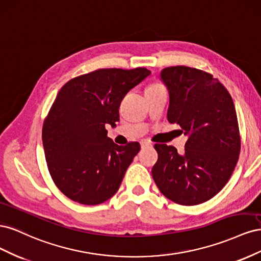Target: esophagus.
I'll use <instances>...</instances> for the list:
<instances>
[{
	"label": "esophagus",
	"instance_id": "1",
	"mask_svg": "<svg viewBox=\"0 0 261 261\" xmlns=\"http://www.w3.org/2000/svg\"><path fill=\"white\" fill-rule=\"evenodd\" d=\"M140 146H141V148H146V147L151 146V144H150L149 141H147V140H141L140 141Z\"/></svg>",
	"mask_w": 261,
	"mask_h": 261
}]
</instances>
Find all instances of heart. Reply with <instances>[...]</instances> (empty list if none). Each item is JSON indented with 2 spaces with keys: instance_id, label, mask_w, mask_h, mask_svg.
Masks as SVG:
<instances>
[{
  "instance_id": "obj_1",
  "label": "heart",
  "mask_w": 261,
  "mask_h": 261,
  "mask_svg": "<svg viewBox=\"0 0 261 261\" xmlns=\"http://www.w3.org/2000/svg\"><path fill=\"white\" fill-rule=\"evenodd\" d=\"M163 88V86L162 85H160V84H153V85H151L149 87V88L147 89V91L148 90H158V89H162Z\"/></svg>"
}]
</instances>
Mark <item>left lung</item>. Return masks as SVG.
I'll return each instance as SVG.
<instances>
[{"instance_id":"obj_1","label":"left lung","mask_w":261,"mask_h":261,"mask_svg":"<svg viewBox=\"0 0 261 261\" xmlns=\"http://www.w3.org/2000/svg\"><path fill=\"white\" fill-rule=\"evenodd\" d=\"M160 78L169 91L168 121L188 137L183 153L154 145L152 177L160 192L184 206L211 199L230 179L241 139L232 97L217 78L200 69L171 66Z\"/></svg>"}]
</instances>
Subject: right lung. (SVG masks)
Returning a JSON list of instances; mask_svg holds the SVG:
<instances>
[{
  "mask_svg": "<svg viewBox=\"0 0 261 261\" xmlns=\"http://www.w3.org/2000/svg\"><path fill=\"white\" fill-rule=\"evenodd\" d=\"M150 74L145 67L98 69L59 91L43 123L42 143L51 177L69 199L93 206L120 188L140 146L114 144L106 125L120 121L125 94Z\"/></svg>",
  "mask_w": 261,
  "mask_h": 261,
  "instance_id": "right-lung-1",
  "label": "right lung"
}]
</instances>
